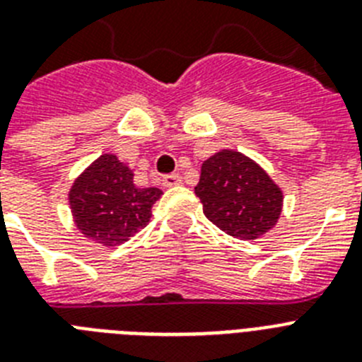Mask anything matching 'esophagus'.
Wrapping results in <instances>:
<instances>
[{
  "label": "esophagus",
  "mask_w": 362,
  "mask_h": 362,
  "mask_svg": "<svg viewBox=\"0 0 362 362\" xmlns=\"http://www.w3.org/2000/svg\"><path fill=\"white\" fill-rule=\"evenodd\" d=\"M181 183H183V177H181L179 174H170V175H165V177H163V185L168 188L177 187V185H181Z\"/></svg>",
  "instance_id": "obj_1"
}]
</instances>
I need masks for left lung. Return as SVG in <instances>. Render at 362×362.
I'll return each mask as SVG.
<instances>
[{
  "instance_id": "left-lung-1",
  "label": "left lung",
  "mask_w": 362,
  "mask_h": 362,
  "mask_svg": "<svg viewBox=\"0 0 362 362\" xmlns=\"http://www.w3.org/2000/svg\"><path fill=\"white\" fill-rule=\"evenodd\" d=\"M203 214L238 240H256L278 223L284 206L282 188L251 157L219 150L202 165L194 188Z\"/></svg>"
}]
</instances>
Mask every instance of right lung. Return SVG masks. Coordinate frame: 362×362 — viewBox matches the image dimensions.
<instances>
[{"mask_svg": "<svg viewBox=\"0 0 362 362\" xmlns=\"http://www.w3.org/2000/svg\"><path fill=\"white\" fill-rule=\"evenodd\" d=\"M160 194L156 187H135L132 168L113 153H102L69 188L71 214L88 240L117 247L146 227Z\"/></svg>", "mask_w": 362, "mask_h": 362, "instance_id": "right-lung-1", "label": "right lung"}]
</instances>
